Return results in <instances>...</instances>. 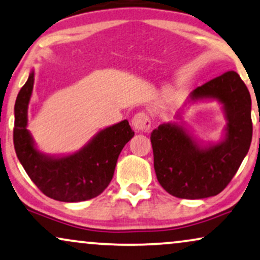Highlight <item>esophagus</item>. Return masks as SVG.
<instances>
[{
	"mask_svg": "<svg viewBox=\"0 0 260 260\" xmlns=\"http://www.w3.org/2000/svg\"><path fill=\"white\" fill-rule=\"evenodd\" d=\"M131 124L137 133H148L150 129V118L146 112H138L131 119Z\"/></svg>",
	"mask_w": 260,
	"mask_h": 260,
	"instance_id": "1",
	"label": "esophagus"
}]
</instances>
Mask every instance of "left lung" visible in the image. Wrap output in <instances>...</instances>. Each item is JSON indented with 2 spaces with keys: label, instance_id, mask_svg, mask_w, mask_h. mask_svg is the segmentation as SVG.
I'll return each instance as SVG.
<instances>
[{
  "label": "left lung",
  "instance_id": "1",
  "mask_svg": "<svg viewBox=\"0 0 260 260\" xmlns=\"http://www.w3.org/2000/svg\"><path fill=\"white\" fill-rule=\"evenodd\" d=\"M217 100L227 125L218 143L203 146L179 123H164L150 135L154 168L161 186L172 196L201 200L216 196L233 179L252 141L251 95L235 72H227L192 90L187 103ZM185 104V105H186Z\"/></svg>",
  "mask_w": 260,
  "mask_h": 260
}]
</instances>
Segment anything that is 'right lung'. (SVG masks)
<instances>
[{
    "instance_id": "obj_1",
    "label": "right lung",
    "mask_w": 260,
    "mask_h": 260,
    "mask_svg": "<svg viewBox=\"0 0 260 260\" xmlns=\"http://www.w3.org/2000/svg\"><path fill=\"white\" fill-rule=\"evenodd\" d=\"M35 72L20 89L14 106V148L26 173L44 194L59 202L76 203L99 196L112 180L118 156L135 133L127 120L100 130L76 153L51 156L37 149L27 130V110Z\"/></svg>"
}]
</instances>
